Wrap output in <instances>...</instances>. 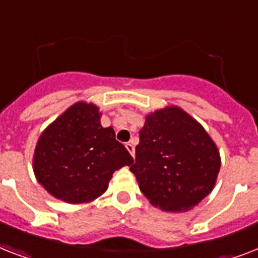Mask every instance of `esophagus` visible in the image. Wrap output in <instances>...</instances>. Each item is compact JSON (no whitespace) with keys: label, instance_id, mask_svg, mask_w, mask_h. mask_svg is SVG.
Wrapping results in <instances>:
<instances>
[{"label":"esophagus","instance_id":"obj_1","mask_svg":"<svg viewBox=\"0 0 258 258\" xmlns=\"http://www.w3.org/2000/svg\"><path fill=\"white\" fill-rule=\"evenodd\" d=\"M125 149L128 150V153L135 157V147H134V143L133 142H128V143H125Z\"/></svg>","mask_w":258,"mask_h":258}]
</instances>
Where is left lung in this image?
<instances>
[{"instance_id": "obj_1", "label": "left lung", "mask_w": 258, "mask_h": 258, "mask_svg": "<svg viewBox=\"0 0 258 258\" xmlns=\"http://www.w3.org/2000/svg\"><path fill=\"white\" fill-rule=\"evenodd\" d=\"M220 165L204 127L178 107H167L146 117L130 170L154 206L186 212L212 191Z\"/></svg>"}]
</instances>
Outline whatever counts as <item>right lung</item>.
<instances>
[{"mask_svg":"<svg viewBox=\"0 0 258 258\" xmlns=\"http://www.w3.org/2000/svg\"><path fill=\"white\" fill-rule=\"evenodd\" d=\"M133 162L127 149L115 139L112 127H101L96 105L82 101L41 134L33 170L52 196L82 204L103 194L115 170Z\"/></svg>","mask_w":258,"mask_h":258,"instance_id":"right-lung-1","label":"right lung"}]
</instances>
